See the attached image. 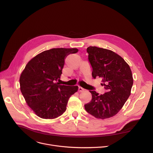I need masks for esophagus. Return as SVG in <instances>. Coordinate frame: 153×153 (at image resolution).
<instances>
[{
	"label": "esophagus",
	"mask_w": 153,
	"mask_h": 153,
	"mask_svg": "<svg viewBox=\"0 0 153 153\" xmlns=\"http://www.w3.org/2000/svg\"><path fill=\"white\" fill-rule=\"evenodd\" d=\"M83 90H84V88H83L82 87H81V86H79V89H78L79 92H82V91H83Z\"/></svg>",
	"instance_id": "esophagus-1"
}]
</instances>
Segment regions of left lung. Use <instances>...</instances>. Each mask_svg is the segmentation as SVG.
<instances>
[{"label":"left lung","mask_w":153,"mask_h":153,"mask_svg":"<svg viewBox=\"0 0 153 153\" xmlns=\"http://www.w3.org/2000/svg\"><path fill=\"white\" fill-rule=\"evenodd\" d=\"M86 51L92 76L102 79L101 84L106 91L99 95L90 91L92 100L85 105V109L97 119L111 117L121 110L131 94L133 84L131 70L122 57L111 50L90 46Z\"/></svg>","instance_id":"obj_1"}]
</instances>
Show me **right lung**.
<instances>
[{
	"label": "right lung",
	"mask_w": 153,
	"mask_h": 153,
	"mask_svg": "<svg viewBox=\"0 0 153 153\" xmlns=\"http://www.w3.org/2000/svg\"><path fill=\"white\" fill-rule=\"evenodd\" d=\"M77 48H53L33 57L20 77V91L27 105L42 119H54L66 111L70 96L77 86L60 85L65 59Z\"/></svg>",
	"instance_id": "right-lung-1"
}]
</instances>
